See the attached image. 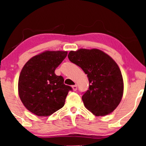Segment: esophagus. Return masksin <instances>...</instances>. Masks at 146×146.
<instances>
[{
    "label": "esophagus",
    "instance_id": "esophagus-1",
    "mask_svg": "<svg viewBox=\"0 0 146 146\" xmlns=\"http://www.w3.org/2000/svg\"><path fill=\"white\" fill-rule=\"evenodd\" d=\"M72 89H73L74 91H76V90H77V85L76 84L72 86Z\"/></svg>",
    "mask_w": 146,
    "mask_h": 146
}]
</instances>
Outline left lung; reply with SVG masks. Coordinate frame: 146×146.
<instances>
[{"instance_id": "1", "label": "left lung", "mask_w": 146, "mask_h": 146, "mask_svg": "<svg viewBox=\"0 0 146 146\" xmlns=\"http://www.w3.org/2000/svg\"><path fill=\"white\" fill-rule=\"evenodd\" d=\"M68 57L88 78L89 88L82 97L84 106L96 116L112 112L120 103L123 93V78L117 63L96 48L72 50Z\"/></svg>"}]
</instances>
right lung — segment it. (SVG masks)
I'll return each mask as SVG.
<instances>
[{
    "label": "right lung",
    "instance_id": "obj_1",
    "mask_svg": "<svg viewBox=\"0 0 146 146\" xmlns=\"http://www.w3.org/2000/svg\"><path fill=\"white\" fill-rule=\"evenodd\" d=\"M67 51L46 50L31 58L20 74L19 95L26 108L38 116H48L64 106L72 88L54 71Z\"/></svg>",
    "mask_w": 146,
    "mask_h": 146
}]
</instances>
